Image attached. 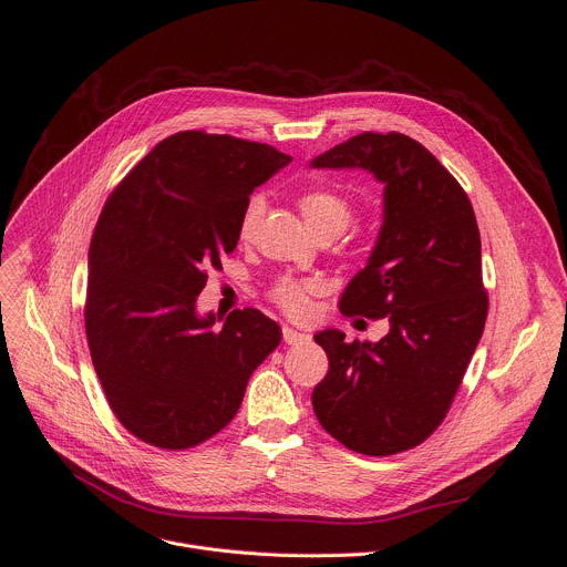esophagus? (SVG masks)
Wrapping results in <instances>:
<instances>
[{
  "instance_id": "1",
  "label": "esophagus",
  "mask_w": 567,
  "mask_h": 567,
  "mask_svg": "<svg viewBox=\"0 0 567 567\" xmlns=\"http://www.w3.org/2000/svg\"><path fill=\"white\" fill-rule=\"evenodd\" d=\"M282 339H285V343H300V341H305L307 339V334L305 332H298V330H293V328H289V326H282Z\"/></svg>"
}]
</instances>
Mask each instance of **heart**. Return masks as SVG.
<instances>
[{"label": "heart", "mask_w": 567, "mask_h": 567, "mask_svg": "<svg viewBox=\"0 0 567 567\" xmlns=\"http://www.w3.org/2000/svg\"><path fill=\"white\" fill-rule=\"evenodd\" d=\"M298 208L302 213V219H305L307 228H310L315 235L317 233H332L337 237L352 221L350 200L343 198L337 192H330V189L305 192L298 198ZM262 210H265L262 198H250L248 200L244 217H241V224H239V237L241 239L250 237L252 228L257 226V221H260V217H262ZM312 291H315L312 282H300V280L285 278L274 287V300L289 315L300 317V315L307 312V307H310V305H307V296H310Z\"/></svg>", "instance_id": "b5f03b06"}]
</instances>
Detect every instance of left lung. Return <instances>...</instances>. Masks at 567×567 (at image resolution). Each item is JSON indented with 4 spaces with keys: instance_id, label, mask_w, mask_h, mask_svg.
<instances>
[{
    "instance_id": "left-lung-1",
    "label": "left lung",
    "mask_w": 567,
    "mask_h": 567,
    "mask_svg": "<svg viewBox=\"0 0 567 567\" xmlns=\"http://www.w3.org/2000/svg\"><path fill=\"white\" fill-rule=\"evenodd\" d=\"M315 169H364L384 185L382 226L339 310L386 319L380 341L315 334L328 375L312 404L348 450L386 456L423 443L445 419L482 339L488 296L473 205L454 176L402 133H359L317 156Z\"/></svg>"
}]
</instances>
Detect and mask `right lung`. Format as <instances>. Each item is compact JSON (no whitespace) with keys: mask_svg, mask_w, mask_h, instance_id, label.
<instances>
[{"mask_svg":"<svg viewBox=\"0 0 567 567\" xmlns=\"http://www.w3.org/2000/svg\"><path fill=\"white\" fill-rule=\"evenodd\" d=\"M291 163L269 144L181 131L117 185L87 252L85 334L120 423L185 450L237 414L250 373L280 343L260 310L198 315L205 271L233 252L255 187Z\"/></svg>","mask_w":567,"mask_h":567,"instance_id":"right-lung-1","label":"right lung"}]
</instances>
